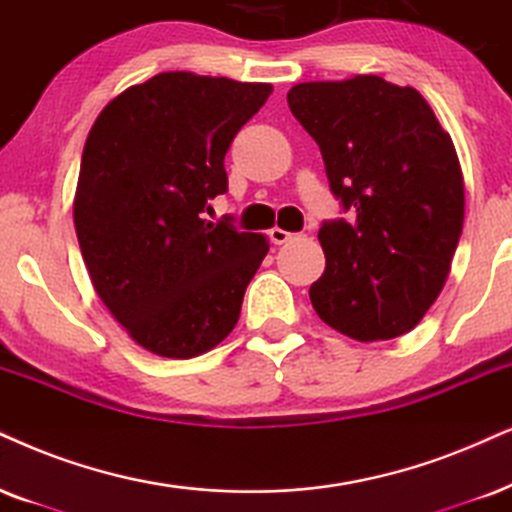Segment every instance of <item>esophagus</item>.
Returning <instances> with one entry per match:
<instances>
[{
  "label": "esophagus",
  "mask_w": 512,
  "mask_h": 512,
  "mask_svg": "<svg viewBox=\"0 0 512 512\" xmlns=\"http://www.w3.org/2000/svg\"><path fill=\"white\" fill-rule=\"evenodd\" d=\"M290 238H295V234H290V231L278 229V226H274V229L269 231V241L274 243V245H283V243H288Z\"/></svg>",
  "instance_id": "esophagus-1"
}]
</instances>
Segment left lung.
<instances>
[{
	"instance_id": "left-lung-1",
	"label": "left lung",
	"mask_w": 512,
	"mask_h": 512,
	"mask_svg": "<svg viewBox=\"0 0 512 512\" xmlns=\"http://www.w3.org/2000/svg\"><path fill=\"white\" fill-rule=\"evenodd\" d=\"M321 148L345 217L321 224L326 271L309 297L321 321L361 342L409 333L442 293L463 231V177L430 103L378 75L288 92Z\"/></svg>"
}]
</instances>
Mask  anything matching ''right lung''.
I'll return each instance as SVG.
<instances>
[{"label": "right lung", "instance_id": "obj_1", "mask_svg": "<svg viewBox=\"0 0 512 512\" xmlns=\"http://www.w3.org/2000/svg\"><path fill=\"white\" fill-rule=\"evenodd\" d=\"M271 87L160 73L96 118L82 151L75 231L96 293L148 352L191 359L234 331L269 243L208 222L224 155Z\"/></svg>", "mask_w": 512, "mask_h": 512}]
</instances>
